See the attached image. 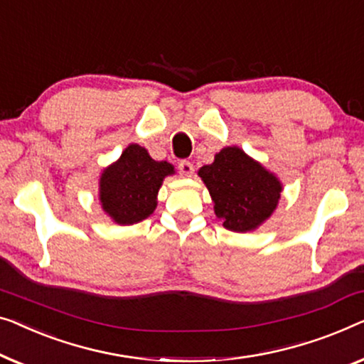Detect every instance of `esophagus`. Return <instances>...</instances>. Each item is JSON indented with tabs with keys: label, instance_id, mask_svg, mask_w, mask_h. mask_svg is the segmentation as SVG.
<instances>
[{
	"label": "esophagus",
	"instance_id": "esophagus-1",
	"mask_svg": "<svg viewBox=\"0 0 364 364\" xmlns=\"http://www.w3.org/2000/svg\"><path fill=\"white\" fill-rule=\"evenodd\" d=\"M178 172H181V176L183 177H191L193 173V164L188 161H181L178 162Z\"/></svg>",
	"mask_w": 364,
	"mask_h": 364
}]
</instances>
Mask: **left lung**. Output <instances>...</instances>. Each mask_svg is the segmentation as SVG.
Segmentation results:
<instances>
[{"mask_svg":"<svg viewBox=\"0 0 364 364\" xmlns=\"http://www.w3.org/2000/svg\"><path fill=\"white\" fill-rule=\"evenodd\" d=\"M213 200L215 215L231 231H252L271 217L281 198L282 183L236 146L223 147L212 164L200 167Z\"/></svg>","mask_w":364,"mask_h":364,"instance_id":"left-lung-1","label":"left lung"}]
</instances>
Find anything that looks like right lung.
<instances>
[{"mask_svg":"<svg viewBox=\"0 0 364 364\" xmlns=\"http://www.w3.org/2000/svg\"><path fill=\"white\" fill-rule=\"evenodd\" d=\"M176 172L166 161H154L139 144H129L100 177L102 208L118 225H134L154 212L164 177Z\"/></svg>","mask_w":364,"mask_h":364,"instance_id":"obj_1","label":"right lung"}]
</instances>
